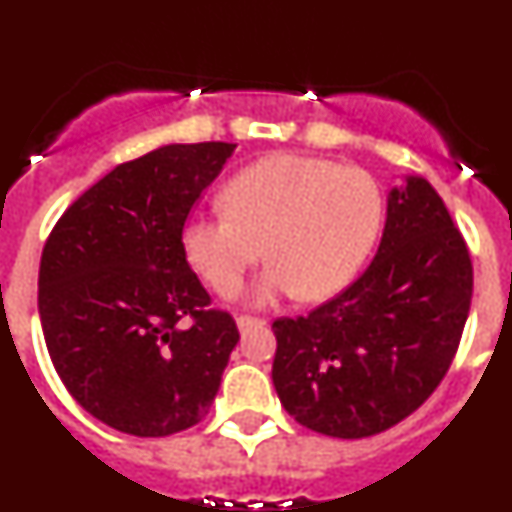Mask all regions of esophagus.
<instances>
[{
    "instance_id": "34e87169",
    "label": "esophagus",
    "mask_w": 512,
    "mask_h": 512,
    "mask_svg": "<svg viewBox=\"0 0 512 512\" xmlns=\"http://www.w3.org/2000/svg\"><path fill=\"white\" fill-rule=\"evenodd\" d=\"M235 323H238V330H241V333H248V330H253V328H264L266 320L248 318V315H241V318L235 320Z\"/></svg>"
}]
</instances>
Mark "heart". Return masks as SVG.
<instances>
[{"instance_id": "b5f03b06", "label": "heart", "mask_w": 512, "mask_h": 512, "mask_svg": "<svg viewBox=\"0 0 512 512\" xmlns=\"http://www.w3.org/2000/svg\"><path fill=\"white\" fill-rule=\"evenodd\" d=\"M223 202L225 212L189 217L184 253L217 295L233 297L266 251L274 264L253 287L256 305L295 292L310 302L338 295L369 259L384 215L369 171L297 153L238 171Z\"/></svg>"}]
</instances>
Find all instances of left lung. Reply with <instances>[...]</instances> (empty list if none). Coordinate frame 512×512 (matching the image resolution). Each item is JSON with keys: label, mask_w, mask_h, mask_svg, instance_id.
Instances as JSON below:
<instances>
[{"label": "left lung", "mask_w": 512, "mask_h": 512, "mask_svg": "<svg viewBox=\"0 0 512 512\" xmlns=\"http://www.w3.org/2000/svg\"><path fill=\"white\" fill-rule=\"evenodd\" d=\"M472 259L423 176L387 194L377 256L307 318L274 320V390L297 423L366 438L408 418L449 372L472 302Z\"/></svg>", "instance_id": "left-lung-1"}]
</instances>
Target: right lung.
I'll return each mask as SVG.
<instances>
[{"label":"right lung","mask_w":512,"mask_h":512,"mask_svg":"<svg viewBox=\"0 0 512 512\" xmlns=\"http://www.w3.org/2000/svg\"><path fill=\"white\" fill-rule=\"evenodd\" d=\"M235 143H171L120 164L45 241L38 310L58 377L110 428L161 438L210 410L238 328L210 310L182 230Z\"/></svg>","instance_id":"right-lung-1"}]
</instances>
